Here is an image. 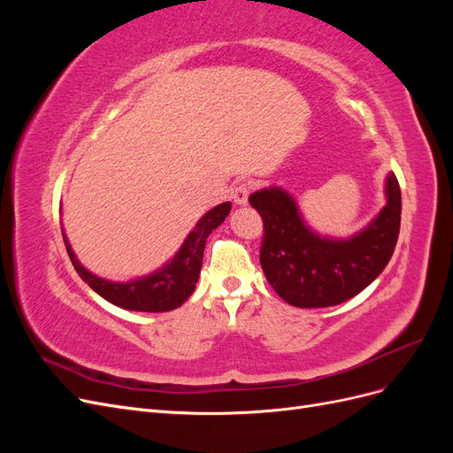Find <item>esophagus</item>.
I'll list each match as a JSON object with an SVG mask.
<instances>
[{"mask_svg": "<svg viewBox=\"0 0 453 453\" xmlns=\"http://www.w3.org/2000/svg\"><path fill=\"white\" fill-rule=\"evenodd\" d=\"M232 198H234L236 205H245L250 198V187L245 183H238L234 190H232Z\"/></svg>", "mask_w": 453, "mask_h": 453, "instance_id": "34e87169", "label": "esophagus"}]
</instances>
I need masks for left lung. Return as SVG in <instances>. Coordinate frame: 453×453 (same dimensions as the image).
Returning <instances> with one entry per match:
<instances>
[{"instance_id": "obj_1", "label": "left lung", "mask_w": 453, "mask_h": 453, "mask_svg": "<svg viewBox=\"0 0 453 453\" xmlns=\"http://www.w3.org/2000/svg\"><path fill=\"white\" fill-rule=\"evenodd\" d=\"M250 203L265 223L260 266L273 291L296 308L336 306L359 295L388 266L399 238L401 188L393 172L386 205L349 238L318 234L281 187L257 190Z\"/></svg>"}]
</instances>
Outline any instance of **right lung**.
I'll return each instance as SVG.
<instances>
[{
  "label": "right lung",
  "mask_w": 453,
  "mask_h": 453,
  "mask_svg": "<svg viewBox=\"0 0 453 453\" xmlns=\"http://www.w3.org/2000/svg\"><path fill=\"white\" fill-rule=\"evenodd\" d=\"M230 202H223L202 215V219L188 232V236L185 238L180 251L173 255V258H170L166 265L155 270L153 273H147V276L132 281H109L88 272L79 263L64 230L62 236L67 255H70L81 280L88 283L90 289L104 296L107 303L132 311H170L180 308L193 295L200 276L205 240L225 221L226 215L230 213Z\"/></svg>",
  "instance_id": "add662e5"
}]
</instances>
